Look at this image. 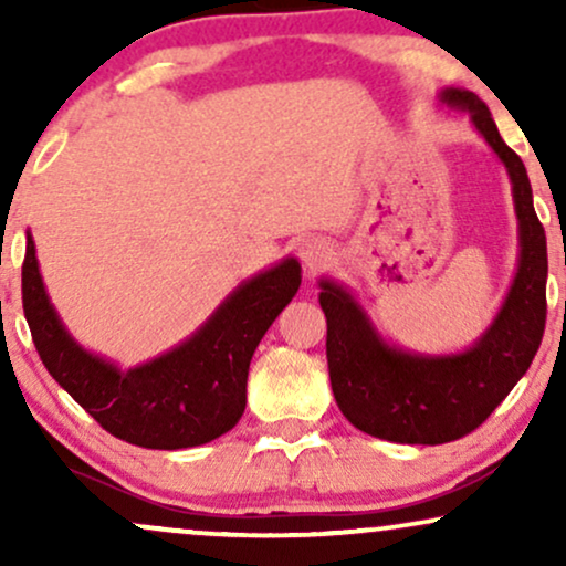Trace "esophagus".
I'll list each match as a JSON object with an SVG mask.
<instances>
[{
    "instance_id": "obj_1",
    "label": "esophagus",
    "mask_w": 566,
    "mask_h": 566,
    "mask_svg": "<svg viewBox=\"0 0 566 566\" xmlns=\"http://www.w3.org/2000/svg\"><path fill=\"white\" fill-rule=\"evenodd\" d=\"M329 258H333V244L324 237H308L301 244V261L308 271L324 269L329 263Z\"/></svg>"
}]
</instances>
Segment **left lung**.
I'll list each match as a JSON object with an SVG mask.
<instances>
[{
  "label": "left lung",
  "instance_id": "1",
  "mask_svg": "<svg viewBox=\"0 0 566 566\" xmlns=\"http://www.w3.org/2000/svg\"><path fill=\"white\" fill-rule=\"evenodd\" d=\"M439 103L469 114L505 165L518 220V265L495 319L458 354H415L394 346L343 284L322 279L319 303L327 316V367L337 407L350 426L396 444H444L482 426L530 369L545 329L548 250L524 161L505 146L490 108L469 90H441Z\"/></svg>",
  "mask_w": 566,
  "mask_h": 566
}]
</instances>
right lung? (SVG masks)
<instances>
[{
	"mask_svg": "<svg viewBox=\"0 0 566 566\" xmlns=\"http://www.w3.org/2000/svg\"><path fill=\"white\" fill-rule=\"evenodd\" d=\"M301 287V263L284 258L226 297L180 346L122 369L82 348L63 327L25 233L23 314L48 373L114 433L146 450H184L223 437L242 418L252 354Z\"/></svg>",
	"mask_w": 566,
	"mask_h": 566,
	"instance_id": "right-lung-1",
	"label": "right lung"
}]
</instances>
